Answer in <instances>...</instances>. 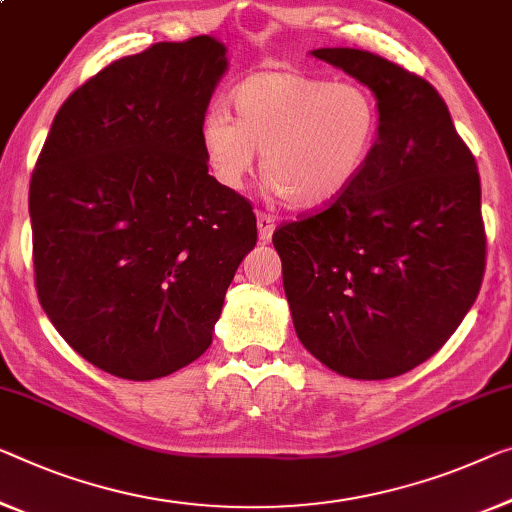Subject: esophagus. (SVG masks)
<instances>
[{
    "label": "esophagus",
    "mask_w": 512,
    "mask_h": 512,
    "mask_svg": "<svg viewBox=\"0 0 512 512\" xmlns=\"http://www.w3.org/2000/svg\"><path fill=\"white\" fill-rule=\"evenodd\" d=\"M257 230H259V239H262V243H269L273 236V230H276V218L269 216V213L259 211L257 213Z\"/></svg>",
    "instance_id": "esophagus-1"
}]
</instances>
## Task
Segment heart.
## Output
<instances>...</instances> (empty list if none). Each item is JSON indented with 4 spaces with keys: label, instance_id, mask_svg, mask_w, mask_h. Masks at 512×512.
Wrapping results in <instances>:
<instances>
[{
    "label": "heart",
    "instance_id": "obj_1",
    "mask_svg": "<svg viewBox=\"0 0 512 512\" xmlns=\"http://www.w3.org/2000/svg\"><path fill=\"white\" fill-rule=\"evenodd\" d=\"M225 110L204 114L202 154L213 179L241 190L262 154V174L289 207L317 209L345 195L375 151L381 112L370 89L296 68L243 78Z\"/></svg>",
    "mask_w": 512,
    "mask_h": 512
}]
</instances>
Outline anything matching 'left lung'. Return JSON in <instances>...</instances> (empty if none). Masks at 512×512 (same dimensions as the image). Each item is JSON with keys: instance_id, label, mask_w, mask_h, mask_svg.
<instances>
[{"instance_id": "obj_1", "label": "left lung", "mask_w": 512, "mask_h": 512, "mask_svg": "<svg viewBox=\"0 0 512 512\" xmlns=\"http://www.w3.org/2000/svg\"><path fill=\"white\" fill-rule=\"evenodd\" d=\"M312 57L375 94L381 128L345 195L273 234L282 285L312 356L342 377L391 379L437 354L478 296L476 158L430 82L356 48Z\"/></svg>"}]
</instances>
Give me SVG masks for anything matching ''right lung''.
<instances>
[{
	"label": "right lung",
	"instance_id": "add662e5",
	"mask_svg": "<svg viewBox=\"0 0 512 512\" xmlns=\"http://www.w3.org/2000/svg\"><path fill=\"white\" fill-rule=\"evenodd\" d=\"M211 36L121 57L61 105L29 183L36 292L85 361L167 377L211 345L253 204L209 174L200 126L227 71Z\"/></svg>",
	"mask_w": 512,
	"mask_h": 512
}]
</instances>
